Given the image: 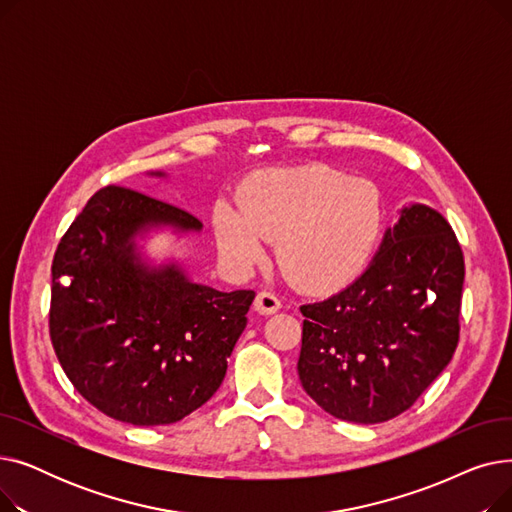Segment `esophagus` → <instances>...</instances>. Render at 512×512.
Returning <instances> with one entry per match:
<instances>
[{
  "label": "esophagus",
  "instance_id": "1",
  "mask_svg": "<svg viewBox=\"0 0 512 512\" xmlns=\"http://www.w3.org/2000/svg\"><path fill=\"white\" fill-rule=\"evenodd\" d=\"M255 309H257L261 315H272V313H276V311L282 309V303H280V299L276 297L274 292L261 290V292L257 294V299H255Z\"/></svg>",
  "mask_w": 512,
  "mask_h": 512
}]
</instances>
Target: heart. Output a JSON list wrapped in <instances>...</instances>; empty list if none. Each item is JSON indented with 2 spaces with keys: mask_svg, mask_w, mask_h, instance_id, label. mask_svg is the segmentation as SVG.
I'll return each instance as SVG.
<instances>
[{
  "mask_svg": "<svg viewBox=\"0 0 512 512\" xmlns=\"http://www.w3.org/2000/svg\"><path fill=\"white\" fill-rule=\"evenodd\" d=\"M236 203H220L213 211L220 249L249 267L263 257L265 238H278L276 259L284 276L315 292L351 282L384 226L375 184L324 164L257 172L242 182Z\"/></svg>",
  "mask_w": 512,
  "mask_h": 512,
  "instance_id": "heart-1",
  "label": "heart"
}]
</instances>
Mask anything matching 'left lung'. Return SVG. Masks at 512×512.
<instances>
[{"label": "left lung", "instance_id": "obj_1", "mask_svg": "<svg viewBox=\"0 0 512 512\" xmlns=\"http://www.w3.org/2000/svg\"><path fill=\"white\" fill-rule=\"evenodd\" d=\"M465 261L444 215L400 209L367 270L301 307L299 378L326 413L382 423L415 405L459 344Z\"/></svg>", "mask_w": 512, "mask_h": 512}]
</instances>
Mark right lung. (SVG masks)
Returning <instances> with one entry per match:
<instances>
[{"mask_svg": "<svg viewBox=\"0 0 512 512\" xmlns=\"http://www.w3.org/2000/svg\"><path fill=\"white\" fill-rule=\"evenodd\" d=\"M164 226L203 228L180 207L105 186L51 265L49 336L68 380L107 417L145 427L176 423L215 394L255 299L197 284L174 261H143L137 236Z\"/></svg>", "mask_w": 512, "mask_h": 512, "instance_id": "obj_1", "label": "right lung"}]
</instances>
